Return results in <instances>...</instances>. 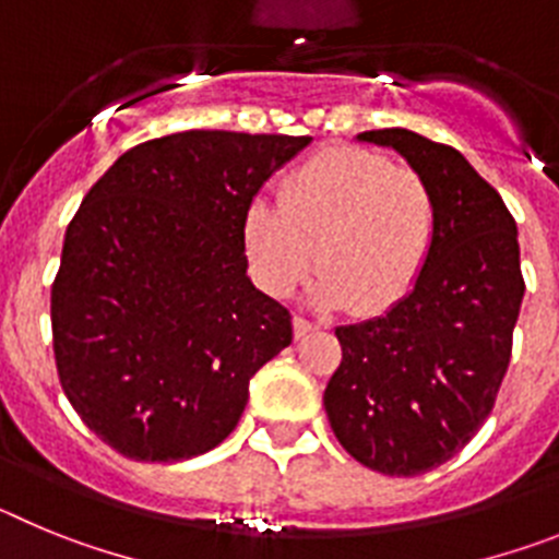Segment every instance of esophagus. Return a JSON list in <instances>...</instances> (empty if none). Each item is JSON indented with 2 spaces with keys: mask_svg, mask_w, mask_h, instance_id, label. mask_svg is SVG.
Wrapping results in <instances>:
<instances>
[{
  "mask_svg": "<svg viewBox=\"0 0 559 559\" xmlns=\"http://www.w3.org/2000/svg\"><path fill=\"white\" fill-rule=\"evenodd\" d=\"M313 330H319V328H316L313 322H308L305 316H294V335H296V338H305V335L313 333Z\"/></svg>",
  "mask_w": 559,
  "mask_h": 559,
  "instance_id": "esophagus-1",
  "label": "esophagus"
}]
</instances>
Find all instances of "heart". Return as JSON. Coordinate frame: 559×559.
<instances>
[{"instance_id": "b5f03b06", "label": "heart", "mask_w": 559, "mask_h": 559, "mask_svg": "<svg viewBox=\"0 0 559 559\" xmlns=\"http://www.w3.org/2000/svg\"><path fill=\"white\" fill-rule=\"evenodd\" d=\"M437 243V199L408 167L360 147H330L296 167L280 201H251L243 246L257 285L288 296L313 263V302L360 316L397 308Z\"/></svg>"}]
</instances>
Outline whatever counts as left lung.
Wrapping results in <instances>:
<instances>
[{
    "mask_svg": "<svg viewBox=\"0 0 559 559\" xmlns=\"http://www.w3.org/2000/svg\"><path fill=\"white\" fill-rule=\"evenodd\" d=\"M414 167L437 199V243L412 294L369 322L335 328L341 364L324 412L369 471L419 476L484 426L510 367L523 299L515 218L462 153L406 128L358 133Z\"/></svg>",
    "mask_w": 559,
    "mask_h": 559,
    "instance_id": "8db88e82",
    "label": "left lung"
}]
</instances>
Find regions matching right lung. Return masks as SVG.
Listing matches in <instances>:
<instances>
[{
  "label": "right lung",
  "instance_id": "right-lung-1",
  "mask_svg": "<svg viewBox=\"0 0 559 559\" xmlns=\"http://www.w3.org/2000/svg\"><path fill=\"white\" fill-rule=\"evenodd\" d=\"M310 136L181 131L142 142L86 192L52 283V349L88 431L133 462L221 445L249 380L294 338L246 276L243 218Z\"/></svg>",
  "mask_w": 559,
  "mask_h": 559
}]
</instances>
